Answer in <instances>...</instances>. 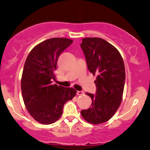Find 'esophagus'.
<instances>
[{"label":"esophagus","instance_id":"obj_1","mask_svg":"<svg viewBox=\"0 0 150 150\" xmlns=\"http://www.w3.org/2000/svg\"><path fill=\"white\" fill-rule=\"evenodd\" d=\"M76 93H77L78 96H82V95H83V94H84V92L83 91H78Z\"/></svg>","mask_w":150,"mask_h":150}]
</instances>
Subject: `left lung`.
Instances as JSON below:
<instances>
[{
    "mask_svg": "<svg viewBox=\"0 0 150 150\" xmlns=\"http://www.w3.org/2000/svg\"><path fill=\"white\" fill-rule=\"evenodd\" d=\"M81 47L89 71L98 75L96 95L86 93L92 102L89 108L81 110V115L90 124H102L114 115L122 102L126 79L124 63L117 49L102 38H83Z\"/></svg>",
    "mask_w": 150,
    "mask_h": 150,
    "instance_id": "1",
    "label": "left lung"
}]
</instances>
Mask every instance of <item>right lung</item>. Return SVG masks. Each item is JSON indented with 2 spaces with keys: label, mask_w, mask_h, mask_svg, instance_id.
<instances>
[{
  "label": "right lung",
  "mask_w": 150,
  "mask_h": 150,
  "mask_svg": "<svg viewBox=\"0 0 150 150\" xmlns=\"http://www.w3.org/2000/svg\"><path fill=\"white\" fill-rule=\"evenodd\" d=\"M73 40L54 38L40 43L26 59L21 79V90L26 109L42 124H51L61 117L63 105L76 94V90L52 85L61 53Z\"/></svg>",
  "instance_id": "right-lung-1"
}]
</instances>
